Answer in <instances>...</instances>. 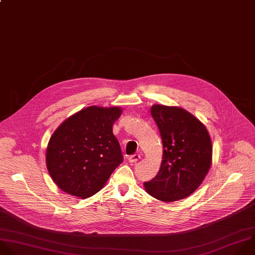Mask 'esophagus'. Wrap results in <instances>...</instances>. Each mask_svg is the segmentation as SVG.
Returning <instances> with one entry per match:
<instances>
[{"label":"esophagus","instance_id":"obj_1","mask_svg":"<svg viewBox=\"0 0 255 255\" xmlns=\"http://www.w3.org/2000/svg\"><path fill=\"white\" fill-rule=\"evenodd\" d=\"M140 159V155L139 154H134V155H131L129 158H128V161L130 163H136L137 161H139Z\"/></svg>","mask_w":255,"mask_h":255}]
</instances>
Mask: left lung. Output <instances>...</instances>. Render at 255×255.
<instances>
[{
  "label": "left lung",
  "instance_id": "1",
  "mask_svg": "<svg viewBox=\"0 0 255 255\" xmlns=\"http://www.w3.org/2000/svg\"><path fill=\"white\" fill-rule=\"evenodd\" d=\"M151 115L163 144L158 174L144 182L145 190L163 202L191 195L202 183L212 162V144L206 127L191 113L175 106L153 105Z\"/></svg>",
  "mask_w": 255,
  "mask_h": 255
}]
</instances>
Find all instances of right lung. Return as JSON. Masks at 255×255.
<instances>
[{
  "label": "right lung",
  "mask_w": 255,
  "mask_h": 255,
  "mask_svg": "<svg viewBox=\"0 0 255 255\" xmlns=\"http://www.w3.org/2000/svg\"><path fill=\"white\" fill-rule=\"evenodd\" d=\"M121 113L120 107L90 106L56 129L47 146L46 164L61 190L84 199L104 187L123 161L112 129Z\"/></svg>",
  "instance_id": "right-lung-1"
}]
</instances>
